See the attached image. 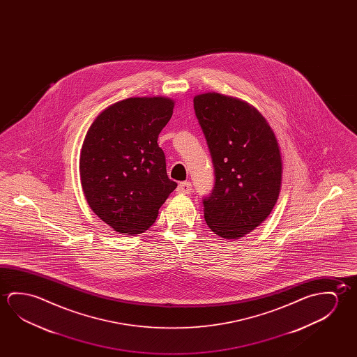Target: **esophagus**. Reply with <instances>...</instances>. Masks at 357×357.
Segmentation results:
<instances>
[{
	"instance_id": "esophagus-1",
	"label": "esophagus",
	"mask_w": 357,
	"mask_h": 357,
	"mask_svg": "<svg viewBox=\"0 0 357 357\" xmlns=\"http://www.w3.org/2000/svg\"><path fill=\"white\" fill-rule=\"evenodd\" d=\"M176 192L181 194H189L192 192V183L190 181H181L176 188Z\"/></svg>"
}]
</instances>
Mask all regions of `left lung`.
I'll return each instance as SVG.
<instances>
[{
  "mask_svg": "<svg viewBox=\"0 0 357 357\" xmlns=\"http://www.w3.org/2000/svg\"><path fill=\"white\" fill-rule=\"evenodd\" d=\"M193 102L215 176L203 198L205 222L214 234L239 239L269 216L279 198V144L265 118L243 100L205 93Z\"/></svg>",
  "mask_w": 357,
  "mask_h": 357,
  "instance_id": "left-lung-1",
  "label": "left lung"
}]
</instances>
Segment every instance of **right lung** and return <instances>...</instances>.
<instances>
[{"label": "right lung", "mask_w": 357, "mask_h": 357, "mask_svg": "<svg viewBox=\"0 0 357 357\" xmlns=\"http://www.w3.org/2000/svg\"><path fill=\"white\" fill-rule=\"evenodd\" d=\"M173 108L163 97L128 98L108 107L88 129L79 157L83 193L117 233L146 231L176 188L157 143Z\"/></svg>", "instance_id": "add662e5"}]
</instances>
